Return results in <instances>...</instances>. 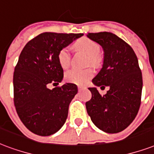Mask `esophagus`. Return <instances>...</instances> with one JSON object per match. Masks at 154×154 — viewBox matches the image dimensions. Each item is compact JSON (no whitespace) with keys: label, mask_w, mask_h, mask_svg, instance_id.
<instances>
[{"label":"esophagus","mask_w":154,"mask_h":154,"mask_svg":"<svg viewBox=\"0 0 154 154\" xmlns=\"http://www.w3.org/2000/svg\"><path fill=\"white\" fill-rule=\"evenodd\" d=\"M83 89H85V87H83V86H78V90H79V91H81V90H83Z\"/></svg>","instance_id":"obj_1"}]
</instances>
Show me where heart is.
I'll use <instances>...</instances> for the list:
<instances>
[{
  "label": "heart",
  "mask_w": 154,
  "mask_h": 154,
  "mask_svg": "<svg viewBox=\"0 0 154 154\" xmlns=\"http://www.w3.org/2000/svg\"><path fill=\"white\" fill-rule=\"evenodd\" d=\"M75 48L85 53L89 56L90 63L94 66L98 65L101 61V59L98 56L100 52V47L94 41L88 38H82L75 43ZM71 54L69 48H63L58 53V61L60 65L63 69H66L70 64ZM94 72L91 69H71L66 72L65 78L69 82L77 84V85H85L89 80L93 77Z\"/></svg>",
  "instance_id": "obj_1"
}]
</instances>
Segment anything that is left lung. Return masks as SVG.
Masks as SVG:
<instances>
[{"mask_svg":"<svg viewBox=\"0 0 154 154\" xmlns=\"http://www.w3.org/2000/svg\"><path fill=\"white\" fill-rule=\"evenodd\" d=\"M87 37L103 48V64L89 90L92 98L85 103L88 115L97 128L107 133L124 130L136 118L142 92L143 81L133 49L111 32L88 33ZM97 86H108L102 96Z\"/></svg>","mask_w":154,"mask_h":154,"instance_id":"8db88e82","label":"left lung"}]
</instances>
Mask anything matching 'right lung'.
Wrapping results in <instances>:
<instances>
[{"mask_svg":"<svg viewBox=\"0 0 154 154\" xmlns=\"http://www.w3.org/2000/svg\"><path fill=\"white\" fill-rule=\"evenodd\" d=\"M82 35L42 33L20 54L14 72V106L23 124L35 134H54L66 121L69 104L78 91L77 85L65 83L52 90L48 85L59 84L64 78L59 51Z\"/></svg>","mask_w":154,"mask_h":154,"instance_id":"obj_1","label":"right lung"}]
</instances>
